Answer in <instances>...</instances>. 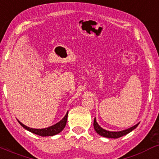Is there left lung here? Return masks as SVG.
I'll list each match as a JSON object with an SVG mask.
<instances>
[{
  "mask_svg": "<svg viewBox=\"0 0 159 159\" xmlns=\"http://www.w3.org/2000/svg\"><path fill=\"white\" fill-rule=\"evenodd\" d=\"M140 124V122H138L137 124L135 125L132 126V127L128 128V129L123 130V131H107V130L103 129V128H101V126L99 125L98 123L96 121V118H94V128L95 130V131L99 135L101 136L104 137H107V138H119V137H121L124 135H126L127 134L130 133L131 131H132L134 129H135L138 125Z\"/></svg>",
  "mask_w": 159,
  "mask_h": 159,
  "instance_id": "obj_1",
  "label": "left lung"
}]
</instances>
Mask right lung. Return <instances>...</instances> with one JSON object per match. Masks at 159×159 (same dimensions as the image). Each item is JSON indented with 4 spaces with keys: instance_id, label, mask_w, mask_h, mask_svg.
Instances as JSON below:
<instances>
[{
    "instance_id": "add662e5",
    "label": "right lung",
    "mask_w": 159,
    "mask_h": 159,
    "mask_svg": "<svg viewBox=\"0 0 159 159\" xmlns=\"http://www.w3.org/2000/svg\"><path fill=\"white\" fill-rule=\"evenodd\" d=\"M67 115H68V111L67 112L66 115L64 116V118L60 120L59 122H57L56 124L53 125L49 126V127L46 128H29L28 126L25 125L24 124H22L20 121L18 120L19 124L22 126L23 128H25L26 130L29 131L30 132L35 134L39 135L41 137H49V136H54V135L58 134V133H60L61 131H62V130L64 129L65 127L66 124H67Z\"/></svg>"
}]
</instances>
